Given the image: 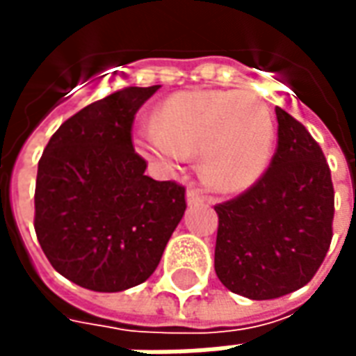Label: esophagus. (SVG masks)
Listing matches in <instances>:
<instances>
[{
    "label": "esophagus",
    "mask_w": 356,
    "mask_h": 356,
    "mask_svg": "<svg viewBox=\"0 0 356 356\" xmlns=\"http://www.w3.org/2000/svg\"><path fill=\"white\" fill-rule=\"evenodd\" d=\"M204 200H206V198H204V194H202L198 188H194V186H188V188H186V204H188V206H196V204H202Z\"/></svg>",
    "instance_id": "34e87169"
}]
</instances>
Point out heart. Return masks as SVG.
Instances as JSON below:
<instances>
[{"instance_id": "heart-1", "label": "heart", "mask_w": 356, "mask_h": 356, "mask_svg": "<svg viewBox=\"0 0 356 356\" xmlns=\"http://www.w3.org/2000/svg\"><path fill=\"white\" fill-rule=\"evenodd\" d=\"M275 129L265 102L246 91L191 89L156 108L154 127L135 135L143 158L175 168L200 152L204 181L217 193H242L267 171Z\"/></svg>"}]
</instances>
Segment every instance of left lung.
I'll use <instances>...</instances> for the list:
<instances>
[{"mask_svg":"<svg viewBox=\"0 0 356 356\" xmlns=\"http://www.w3.org/2000/svg\"><path fill=\"white\" fill-rule=\"evenodd\" d=\"M278 147L263 177L217 204L216 273L227 290L275 299L303 288L332 242L334 185L305 125L276 106Z\"/></svg>","mask_w":356,"mask_h":356,"instance_id":"8db88e82","label":"left lung"}]
</instances>
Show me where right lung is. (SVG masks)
<instances>
[{
  "label": "right lung",
  "mask_w": 356,
  "mask_h": 356,
  "mask_svg": "<svg viewBox=\"0 0 356 356\" xmlns=\"http://www.w3.org/2000/svg\"><path fill=\"white\" fill-rule=\"evenodd\" d=\"M158 89L125 88L88 104L38 163V242L58 275L81 288L145 282L185 216V186L145 175L147 162L133 150V118Z\"/></svg>",
  "instance_id": "right-lung-1"
}]
</instances>
